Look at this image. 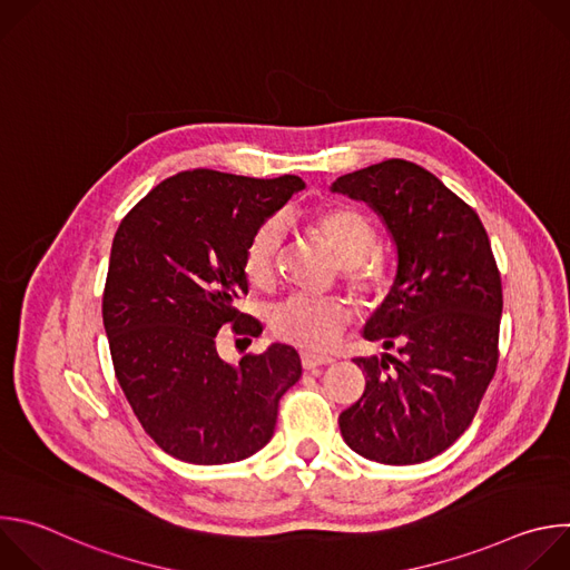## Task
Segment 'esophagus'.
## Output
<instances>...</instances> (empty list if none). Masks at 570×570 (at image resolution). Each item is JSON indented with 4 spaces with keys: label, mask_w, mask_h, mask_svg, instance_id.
I'll list each match as a JSON object with an SVG mask.
<instances>
[{
    "label": "esophagus",
    "mask_w": 570,
    "mask_h": 570,
    "mask_svg": "<svg viewBox=\"0 0 570 570\" xmlns=\"http://www.w3.org/2000/svg\"><path fill=\"white\" fill-rule=\"evenodd\" d=\"M299 361H302V367H304V370H315V367L334 363V358H330V356H317V354H313V352H302V354H299Z\"/></svg>",
    "instance_id": "1"
}]
</instances>
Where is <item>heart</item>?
Listing matches in <instances>:
<instances>
[{
	"label": "heart",
	"mask_w": 570,
	"mask_h": 570,
	"mask_svg": "<svg viewBox=\"0 0 570 570\" xmlns=\"http://www.w3.org/2000/svg\"><path fill=\"white\" fill-rule=\"evenodd\" d=\"M313 229L330 243L341 262V277L367 304H379L392 288V266L376 248L379 234L374 223L354 207L324 205L311 216ZM286 225L282 218L264 220L248 238L243 253V271L248 279L268 288L277 282L284 253ZM354 320L352 306L336 295H291L271 313L273 332L297 347L327 352L336 347Z\"/></svg>",
	"instance_id": "heart-1"
}]
</instances>
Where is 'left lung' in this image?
<instances>
[{
    "label": "left lung",
    "mask_w": 570,
    "mask_h": 570,
    "mask_svg": "<svg viewBox=\"0 0 570 570\" xmlns=\"http://www.w3.org/2000/svg\"><path fill=\"white\" fill-rule=\"evenodd\" d=\"M396 243V277L363 336L381 358H354L363 396L341 413L345 442L381 464H417L473 422L499 363L501 273L478 214L431 171L385 159L338 178Z\"/></svg>",
    "instance_id": "left-lung-1"
}]
</instances>
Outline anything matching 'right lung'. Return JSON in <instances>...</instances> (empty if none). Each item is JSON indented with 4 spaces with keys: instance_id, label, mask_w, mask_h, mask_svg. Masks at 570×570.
Masks as SVG:
<instances>
[{
    "instance_id": "right-lung-1",
    "label": "right lung",
    "mask_w": 570,
    "mask_h": 570,
    "mask_svg": "<svg viewBox=\"0 0 570 570\" xmlns=\"http://www.w3.org/2000/svg\"><path fill=\"white\" fill-rule=\"evenodd\" d=\"M302 178L212 169L159 183L121 220L104 288V324L117 381L150 440L191 464H227L264 449L282 394L302 376L299 354L275 343L236 365L216 352L220 327L259 336L243 253L253 232Z\"/></svg>"
}]
</instances>
